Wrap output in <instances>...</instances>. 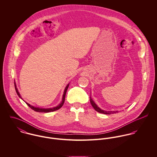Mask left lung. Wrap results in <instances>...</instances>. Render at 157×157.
I'll use <instances>...</instances> for the list:
<instances>
[{"label": "left lung", "mask_w": 157, "mask_h": 157, "mask_svg": "<svg viewBox=\"0 0 157 157\" xmlns=\"http://www.w3.org/2000/svg\"><path fill=\"white\" fill-rule=\"evenodd\" d=\"M90 103H91V105H92V107L94 108V109L96 111H97V112H100V113H104V114H108V115H109V114H112V113H117V112H118V111H104V110H103V109H100L95 103V102L94 101V100L91 98V97H90Z\"/></svg>", "instance_id": "1"}]
</instances>
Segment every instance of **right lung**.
Instances as JSON below:
<instances>
[{
  "label": "right lung",
  "mask_w": 157,
  "mask_h": 157,
  "mask_svg": "<svg viewBox=\"0 0 157 157\" xmlns=\"http://www.w3.org/2000/svg\"><path fill=\"white\" fill-rule=\"evenodd\" d=\"M69 83H68V84H67V86H66L65 89L64 90V92H63V97H62V101L60 102V103L59 105H57V106H56V107H53V108H42L34 107V106H33L31 105L30 104H29V103H26V101H25L24 100H23V101L26 103V105H28L30 108H31L33 110H34V111H36V112H53V111H57V110L59 109L60 108H62V106H63V104H64V102H65V95H66V93H67V88H68V87H69ZM14 86H15V90H16V91L17 94L19 95V97L21 99H22V97H21V96L20 93L19 92L18 90H17V86H16V82H14Z\"/></svg>",
  "instance_id": "right-lung-1"
}]
</instances>
